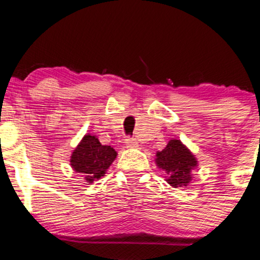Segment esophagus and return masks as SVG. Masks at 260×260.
I'll return each mask as SVG.
<instances>
[{"label":"esophagus","mask_w":260,"mask_h":260,"mask_svg":"<svg viewBox=\"0 0 260 260\" xmlns=\"http://www.w3.org/2000/svg\"><path fill=\"white\" fill-rule=\"evenodd\" d=\"M123 144L126 148H138V142L134 138H126L123 139Z\"/></svg>","instance_id":"obj_1"}]
</instances>
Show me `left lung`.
I'll return each instance as SVG.
<instances>
[{
    "label": "left lung",
    "instance_id": "8db88e82",
    "mask_svg": "<svg viewBox=\"0 0 260 260\" xmlns=\"http://www.w3.org/2000/svg\"><path fill=\"white\" fill-rule=\"evenodd\" d=\"M155 164L165 171V181L170 186L177 188L188 186L192 181V171L198 166V160L181 140L170 139L165 149L156 153Z\"/></svg>",
    "mask_w": 260,
    "mask_h": 260
}]
</instances>
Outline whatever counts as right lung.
<instances>
[{"mask_svg": "<svg viewBox=\"0 0 260 260\" xmlns=\"http://www.w3.org/2000/svg\"><path fill=\"white\" fill-rule=\"evenodd\" d=\"M117 153L110 145H103L94 134H85L71 155V166L77 174L92 183L105 176Z\"/></svg>", "mask_w": 260, "mask_h": 260, "instance_id": "obj_1", "label": "right lung"}]
</instances>
